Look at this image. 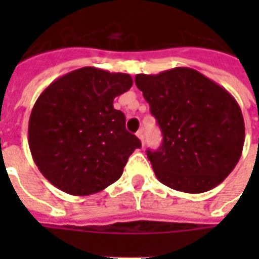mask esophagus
<instances>
[{"label":"esophagus","mask_w":259,"mask_h":259,"mask_svg":"<svg viewBox=\"0 0 259 259\" xmlns=\"http://www.w3.org/2000/svg\"><path fill=\"white\" fill-rule=\"evenodd\" d=\"M137 137L140 138V140H141V144H142V146L145 145V140H144V132H142V130H138L137 132Z\"/></svg>","instance_id":"esophagus-1"}]
</instances>
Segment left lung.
Wrapping results in <instances>:
<instances>
[{
	"mask_svg": "<svg viewBox=\"0 0 259 259\" xmlns=\"http://www.w3.org/2000/svg\"><path fill=\"white\" fill-rule=\"evenodd\" d=\"M136 84L162 133L161 146L146 150L158 181L187 193L221 184L245 144V121L233 95L187 67L138 74Z\"/></svg>",
	"mask_w": 259,
	"mask_h": 259,
	"instance_id": "obj_1",
	"label": "left lung"
}]
</instances>
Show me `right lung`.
Returning a JSON list of instances; mask_svg holds the SVG:
<instances>
[{"label":"right lung","instance_id":"right-lung-1","mask_svg":"<svg viewBox=\"0 0 259 259\" xmlns=\"http://www.w3.org/2000/svg\"><path fill=\"white\" fill-rule=\"evenodd\" d=\"M133 84L129 74L83 67L47 87L34 103L28 142L42 176L75 196L101 192L122 176L141 141L125 127L114 98Z\"/></svg>","mask_w":259,"mask_h":259}]
</instances>
